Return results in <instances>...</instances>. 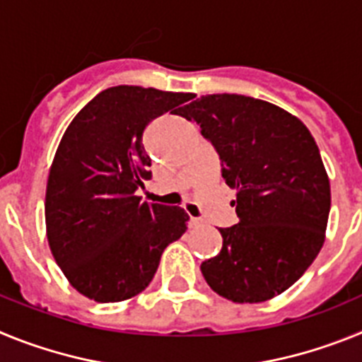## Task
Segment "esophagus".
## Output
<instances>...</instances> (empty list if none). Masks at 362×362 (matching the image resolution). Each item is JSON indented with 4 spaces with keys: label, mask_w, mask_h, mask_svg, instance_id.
I'll return each instance as SVG.
<instances>
[{
    "label": "esophagus",
    "mask_w": 362,
    "mask_h": 362,
    "mask_svg": "<svg viewBox=\"0 0 362 362\" xmlns=\"http://www.w3.org/2000/svg\"><path fill=\"white\" fill-rule=\"evenodd\" d=\"M199 226H203V219H199V217H190V228H199Z\"/></svg>",
    "instance_id": "34e87169"
}]
</instances>
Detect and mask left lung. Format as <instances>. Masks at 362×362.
Instances as JSON below:
<instances>
[{
	"instance_id": "left-lung-1",
	"label": "left lung",
	"mask_w": 362,
	"mask_h": 362,
	"mask_svg": "<svg viewBox=\"0 0 362 362\" xmlns=\"http://www.w3.org/2000/svg\"><path fill=\"white\" fill-rule=\"evenodd\" d=\"M179 116L212 141L238 197L239 223L219 228L223 248L201 264L204 279L233 303L279 296L325 243L332 196L317 143L299 117L248 95H201Z\"/></svg>"
}]
</instances>
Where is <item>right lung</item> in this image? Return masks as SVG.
Returning a JSON list of instances; mask_svg holds the SVG:
<instances>
[{"label":"right lung","instance_id":"add662e5","mask_svg":"<svg viewBox=\"0 0 362 362\" xmlns=\"http://www.w3.org/2000/svg\"><path fill=\"white\" fill-rule=\"evenodd\" d=\"M188 99L185 92L112 86L63 134L47 181V239L69 283L88 299L119 303L141 293L163 250L187 232L183 209L146 203L136 190L152 175L143 132Z\"/></svg>","mask_w":362,"mask_h":362}]
</instances>
